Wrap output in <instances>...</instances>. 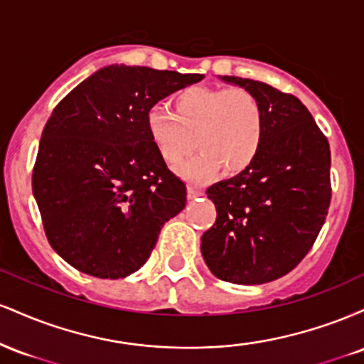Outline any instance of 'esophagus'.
I'll use <instances>...</instances> for the list:
<instances>
[{
    "label": "esophagus",
    "mask_w": 364,
    "mask_h": 364,
    "mask_svg": "<svg viewBox=\"0 0 364 364\" xmlns=\"http://www.w3.org/2000/svg\"><path fill=\"white\" fill-rule=\"evenodd\" d=\"M203 190L196 186H188V198H196V196H202Z\"/></svg>",
    "instance_id": "esophagus-1"
}]
</instances>
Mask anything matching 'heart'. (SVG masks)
<instances>
[{
    "label": "heart",
    "instance_id": "1",
    "mask_svg": "<svg viewBox=\"0 0 364 364\" xmlns=\"http://www.w3.org/2000/svg\"><path fill=\"white\" fill-rule=\"evenodd\" d=\"M263 129L262 104L246 89L188 87L173 95L171 112L147 114L150 141L166 164L176 166L193 147L200 150L178 169L195 183L214 178L219 169L228 176L248 169L260 152Z\"/></svg>",
    "mask_w": 364,
    "mask_h": 364
}]
</instances>
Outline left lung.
I'll list each match as a JSON object with an SVG mask.
<instances>
[{
  "label": "left lung",
  "instance_id": "8db88e82",
  "mask_svg": "<svg viewBox=\"0 0 364 364\" xmlns=\"http://www.w3.org/2000/svg\"><path fill=\"white\" fill-rule=\"evenodd\" d=\"M219 78L260 101L265 129L253 164L207 190L217 219L200 248L217 279L255 286L291 272L315 243L332 196L330 147L298 97L250 78Z\"/></svg>",
  "mask_w": 364,
  "mask_h": 364
}]
</instances>
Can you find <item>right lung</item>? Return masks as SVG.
Listing matches in <instances>:
<instances>
[{
	"instance_id": "add662e5",
	"label": "right lung",
	"mask_w": 364,
	"mask_h": 364,
	"mask_svg": "<svg viewBox=\"0 0 364 364\" xmlns=\"http://www.w3.org/2000/svg\"><path fill=\"white\" fill-rule=\"evenodd\" d=\"M203 75L111 65L54 107L41 136L32 191L49 245L66 263L123 279L149 260L186 186L159 157L147 114Z\"/></svg>"
}]
</instances>
